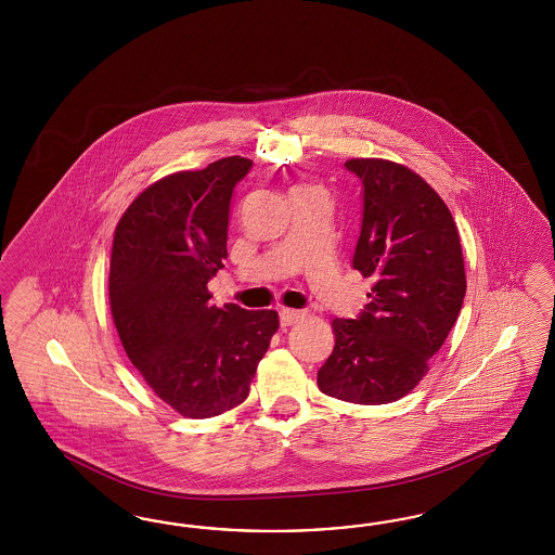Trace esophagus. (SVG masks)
I'll list each match as a JSON object with an SVG mask.
<instances>
[{
    "instance_id": "esophagus-1",
    "label": "esophagus",
    "mask_w": 555,
    "mask_h": 555,
    "mask_svg": "<svg viewBox=\"0 0 555 555\" xmlns=\"http://www.w3.org/2000/svg\"><path fill=\"white\" fill-rule=\"evenodd\" d=\"M281 325L288 327V325H295L297 321H301L305 318V311L299 309H281Z\"/></svg>"
}]
</instances>
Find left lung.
<instances>
[{
    "instance_id": "obj_1",
    "label": "left lung",
    "mask_w": 555,
    "mask_h": 555,
    "mask_svg": "<svg viewBox=\"0 0 555 555\" xmlns=\"http://www.w3.org/2000/svg\"><path fill=\"white\" fill-rule=\"evenodd\" d=\"M362 225L352 267L372 279L356 320L332 321L336 346L318 370L321 392L358 404L399 401L452 332L466 295L460 235L448 205L420 175L352 158Z\"/></svg>"
}]
</instances>
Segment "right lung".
<instances>
[{"label":"right lung","mask_w":555,"mask_h":555,"mask_svg":"<svg viewBox=\"0 0 555 555\" xmlns=\"http://www.w3.org/2000/svg\"><path fill=\"white\" fill-rule=\"evenodd\" d=\"M253 160L228 156L168 175L119 219L109 305L121 346L149 387L185 417L246 401L279 313L211 305L207 283L228 258L234 189Z\"/></svg>","instance_id":"1"}]
</instances>
